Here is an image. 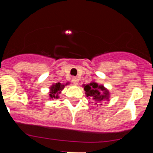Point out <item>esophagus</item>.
Instances as JSON below:
<instances>
[{"instance_id": "obj_1", "label": "esophagus", "mask_w": 153, "mask_h": 153, "mask_svg": "<svg viewBox=\"0 0 153 153\" xmlns=\"http://www.w3.org/2000/svg\"><path fill=\"white\" fill-rule=\"evenodd\" d=\"M71 81H72V83L75 85H77L78 83H79V79H78L77 77H72Z\"/></svg>"}]
</instances>
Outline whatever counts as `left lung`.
<instances>
[{"instance_id": "left-lung-1", "label": "left lung", "mask_w": 153, "mask_h": 153, "mask_svg": "<svg viewBox=\"0 0 153 153\" xmlns=\"http://www.w3.org/2000/svg\"><path fill=\"white\" fill-rule=\"evenodd\" d=\"M84 90L86 97H91L92 100L95 101V103L102 105L101 102L103 100H109V91L102 85H98L97 83L84 85Z\"/></svg>"}]
</instances>
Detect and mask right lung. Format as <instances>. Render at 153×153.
Listing matches in <instances>:
<instances>
[{"label": "right lung", "mask_w": 153, "mask_h": 153, "mask_svg": "<svg viewBox=\"0 0 153 153\" xmlns=\"http://www.w3.org/2000/svg\"><path fill=\"white\" fill-rule=\"evenodd\" d=\"M64 88V85H62L60 83H55V84L52 85L50 90H51V93H50V97L51 98H59V96L58 94L60 93V91H61Z\"/></svg>", "instance_id": "obj_1"}]
</instances>
